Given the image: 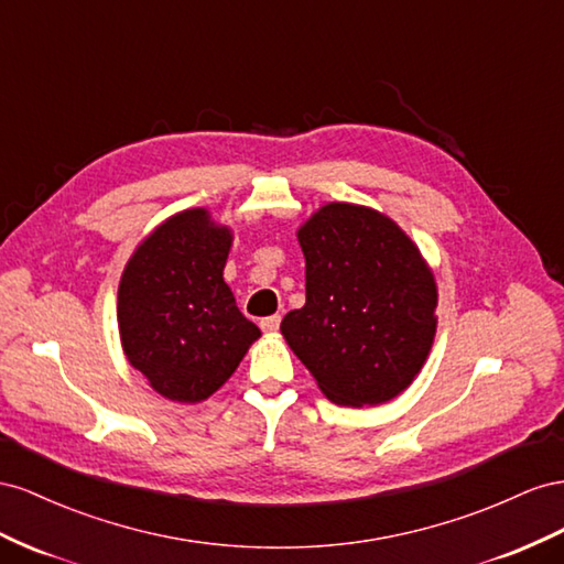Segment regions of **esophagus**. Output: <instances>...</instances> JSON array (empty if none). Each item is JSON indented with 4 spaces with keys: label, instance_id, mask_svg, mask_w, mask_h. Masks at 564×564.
<instances>
[{
    "label": "esophagus",
    "instance_id": "34e87169",
    "mask_svg": "<svg viewBox=\"0 0 564 564\" xmlns=\"http://www.w3.org/2000/svg\"><path fill=\"white\" fill-rule=\"evenodd\" d=\"M260 326H262V330H264V333H276V330H279V326H281V316H279V314L267 316V318H262V321H260Z\"/></svg>",
    "mask_w": 564,
    "mask_h": 564
}]
</instances>
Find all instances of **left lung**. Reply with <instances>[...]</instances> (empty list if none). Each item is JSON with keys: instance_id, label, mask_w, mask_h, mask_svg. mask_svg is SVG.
Returning <instances> with one entry per match:
<instances>
[{"instance_id": "obj_1", "label": "left lung", "mask_w": 564, "mask_h": 564, "mask_svg": "<svg viewBox=\"0 0 564 564\" xmlns=\"http://www.w3.org/2000/svg\"><path fill=\"white\" fill-rule=\"evenodd\" d=\"M307 302L281 333L335 404L376 406L421 371L437 285L413 240L371 207L330 203L297 231Z\"/></svg>"}]
</instances>
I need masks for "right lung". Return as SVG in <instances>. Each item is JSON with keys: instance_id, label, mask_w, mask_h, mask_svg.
Masks as SVG:
<instances>
[{"instance_id": "1", "label": "right lung", "mask_w": 564, "mask_h": 564, "mask_svg": "<svg viewBox=\"0 0 564 564\" xmlns=\"http://www.w3.org/2000/svg\"><path fill=\"white\" fill-rule=\"evenodd\" d=\"M231 231L203 207L184 210L143 240L118 291L127 359L172 401H203L231 378L260 328L224 283Z\"/></svg>"}]
</instances>
